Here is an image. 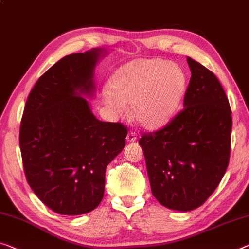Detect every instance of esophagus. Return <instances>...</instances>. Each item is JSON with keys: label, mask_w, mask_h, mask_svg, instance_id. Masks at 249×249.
I'll use <instances>...</instances> for the list:
<instances>
[{"label": "esophagus", "mask_w": 249, "mask_h": 249, "mask_svg": "<svg viewBox=\"0 0 249 249\" xmlns=\"http://www.w3.org/2000/svg\"><path fill=\"white\" fill-rule=\"evenodd\" d=\"M125 139H127L128 142H133V141L137 140L136 133L132 132V131H130V132L128 133V135H127V138H125Z\"/></svg>", "instance_id": "34e87169"}]
</instances>
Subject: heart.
<instances>
[{"instance_id":"obj_1","label":"heart","mask_w":249,"mask_h":249,"mask_svg":"<svg viewBox=\"0 0 249 249\" xmlns=\"http://www.w3.org/2000/svg\"><path fill=\"white\" fill-rule=\"evenodd\" d=\"M103 91V102L116 116L124 113V103H132L131 116L141 127L155 130L168 124L180 105L186 76L177 64L160 59L129 62L114 72Z\"/></svg>"}]
</instances>
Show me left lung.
Segmentation results:
<instances>
[{"mask_svg": "<svg viewBox=\"0 0 249 249\" xmlns=\"http://www.w3.org/2000/svg\"><path fill=\"white\" fill-rule=\"evenodd\" d=\"M191 78L183 109L163 128L142 133L152 195L170 209L188 212L208 199L229 163L231 109L212 71L187 58Z\"/></svg>", "mask_w": 249, "mask_h": 249, "instance_id": "obj_1", "label": "left lung"}]
</instances>
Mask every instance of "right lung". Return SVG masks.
Returning a JSON list of instances; mask_svg holds the SVG:
<instances>
[{
  "label": "right lung",
  "mask_w": 249,
  "mask_h": 249,
  "mask_svg": "<svg viewBox=\"0 0 249 249\" xmlns=\"http://www.w3.org/2000/svg\"><path fill=\"white\" fill-rule=\"evenodd\" d=\"M103 50L64 56L37 80L20 127L24 174L39 199L61 215L97 208L106 168L125 146L120 122L98 120L82 94L93 92V68Z\"/></svg>",
  "instance_id": "add662e5"
}]
</instances>
